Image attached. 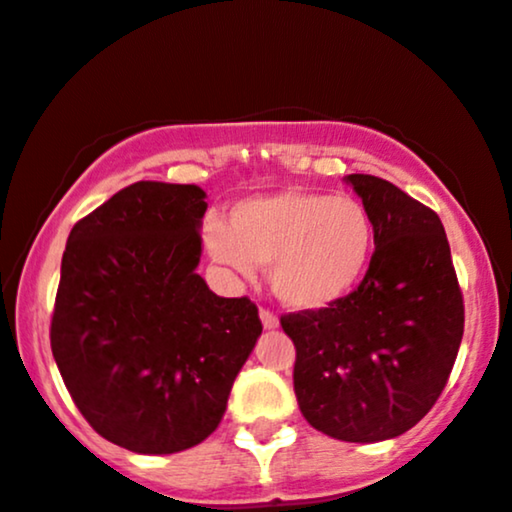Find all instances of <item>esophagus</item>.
I'll list each match as a JSON object with an SVG mask.
<instances>
[{
	"instance_id": "esophagus-1",
	"label": "esophagus",
	"mask_w": 512,
	"mask_h": 512,
	"mask_svg": "<svg viewBox=\"0 0 512 512\" xmlns=\"http://www.w3.org/2000/svg\"><path fill=\"white\" fill-rule=\"evenodd\" d=\"M260 319H262V326L267 331L269 329H279V319H276L269 310H260Z\"/></svg>"
}]
</instances>
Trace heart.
I'll use <instances>...</instances> for the list:
<instances>
[{
	"mask_svg": "<svg viewBox=\"0 0 512 512\" xmlns=\"http://www.w3.org/2000/svg\"><path fill=\"white\" fill-rule=\"evenodd\" d=\"M205 243L243 279L255 264L269 267L272 291L288 310L319 312L346 300L367 274L374 221L357 197L279 190L240 200L229 226L207 221Z\"/></svg>",
	"mask_w": 512,
	"mask_h": 512,
	"instance_id": "heart-1",
	"label": "heart"
}]
</instances>
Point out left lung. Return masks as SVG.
<instances>
[{
    "instance_id": "8db88e82",
    "label": "left lung",
    "mask_w": 512,
    "mask_h": 512,
    "mask_svg": "<svg viewBox=\"0 0 512 512\" xmlns=\"http://www.w3.org/2000/svg\"><path fill=\"white\" fill-rule=\"evenodd\" d=\"M374 221L360 286L319 312L281 317L295 346L293 389L317 432L396 439L432 410L463 341V295L441 219L367 174L343 178Z\"/></svg>"
}]
</instances>
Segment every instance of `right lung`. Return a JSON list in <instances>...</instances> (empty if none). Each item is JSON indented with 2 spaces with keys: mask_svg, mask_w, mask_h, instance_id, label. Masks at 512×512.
<instances>
[{
  "mask_svg": "<svg viewBox=\"0 0 512 512\" xmlns=\"http://www.w3.org/2000/svg\"><path fill=\"white\" fill-rule=\"evenodd\" d=\"M200 186L140 181L66 240L52 355L97 434L143 455L193 448L219 427L262 322L195 272Z\"/></svg>",
  "mask_w": 512,
  "mask_h": 512,
  "instance_id": "obj_1",
  "label": "right lung"
}]
</instances>
